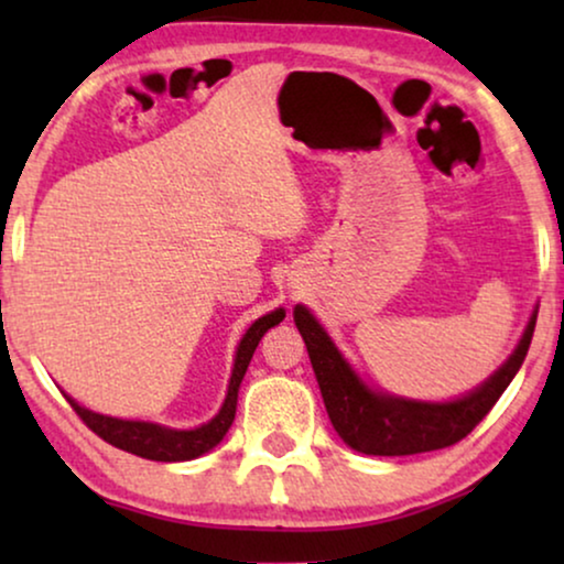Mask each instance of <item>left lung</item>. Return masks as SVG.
I'll list each match as a JSON object with an SVG mask.
<instances>
[{"mask_svg": "<svg viewBox=\"0 0 564 564\" xmlns=\"http://www.w3.org/2000/svg\"><path fill=\"white\" fill-rule=\"evenodd\" d=\"M292 315L307 346V357L336 434L351 449L372 457H405V454L434 452L462 442L511 384L527 359L536 326L534 311L519 346L488 380L467 395L431 403V400L398 398L369 388L305 305H295Z\"/></svg>", "mask_w": 564, "mask_h": 564, "instance_id": "1", "label": "left lung"}]
</instances>
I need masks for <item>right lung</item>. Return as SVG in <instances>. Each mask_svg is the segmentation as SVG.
<instances>
[{
	"instance_id": "right-lung-1",
	"label": "right lung",
	"mask_w": 564,
	"mask_h": 564,
	"mask_svg": "<svg viewBox=\"0 0 564 564\" xmlns=\"http://www.w3.org/2000/svg\"><path fill=\"white\" fill-rule=\"evenodd\" d=\"M282 318H284V307H276V311L261 315L259 321L251 323L236 349L234 372H230L228 392H226V400H223L220 411L215 413V419H210L197 429H169L151 421L112 419V415L95 413L89 411V408L79 405L72 395H66V400L72 403L74 411L79 413V419L87 423L99 438H105L107 444L118 446L122 452H130L135 454V457L153 459V462L197 459L203 457L205 452L215 449V446L223 442V436L228 434L230 423L236 419L238 388H241V380L246 369H249L253 351H257L261 336H264L272 326H276V323H282Z\"/></svg>"
}]
</instances>
